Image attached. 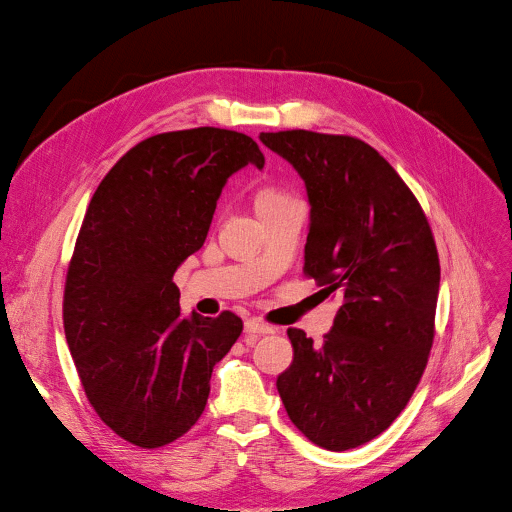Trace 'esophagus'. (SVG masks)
<instances>
[{
  "label": "esophagus",
  "mask_w": 512,
  "mask_h": 512,
  "mask_svg": "<svg viewBox=\"0 0 512 512\" xmlns=\"http://www.w3.org/2000/svg\"><path fill=\"white\" fill-rule=\"evenodd\" d=\"M273 332H275V328H273V326H267V324H263V322H259V320H247V322H245L247 342H249V340H253V338H257V336L273 334Z\"/></svg>",
  "instance_id": "obj_1"
}]
</instances>
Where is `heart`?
<instances>
[{"mask_svg": "<svg viewBox=\"0 0 512 512\" xmlns=\"http://www.w3.org/2000/svg\"><path fill=\"white\" fill-rule=\"evenodd\" d=\"M285 198H287V196L281 194L279 190L267 188V190H261V192L255 196V208L265 206V204H273V202H279V200H285Z\"/></svg>", "mask_w": 512, "mask_h": 512, "instance_id": "1", "label": "heart"}]
</instances>
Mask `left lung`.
<instances>
[{
	"label": "left lung",
	"instance_id": "8db88e82",
	"mask_svg": "<svg viewBox=\"0 0 512 512\" xmlns=\"http://www.w3.org/2000/svg\"><path fill=\"white\" fill-rule=\"evenodd\" d=\"M259 139L304 180V271L340 298L322 344L287 330L294 360L275 385L310 442L352 450L393 423L423 375L440 259L419 202L369 143L306 129Z\"/></svg>",
	"mask_w": 512,
	"mask_h": 512
}]
</instances>
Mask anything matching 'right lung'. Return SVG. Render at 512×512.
Segmentation results:
<instances>
[{
    "label": "right lung",
    "instance_id": "obj_1",
    "mask_svg": "<svg viewBox=\"0 0 512 512\" xmlns=\"http://www.w3.org/2000/svg\"><path fill=\"white\" fill-rule=\"evenodd\" d=\"M265 166L245 133L196 127L131 148L91 198L68 265L64 334L87 399L129 444L162 448L202 415L214 364L237 342L233 312L180 314L176 269L208 235L241 168Z\"/></svg>",
    "mask_w": 512,
    "mask_h": 512
}]
</instances>
